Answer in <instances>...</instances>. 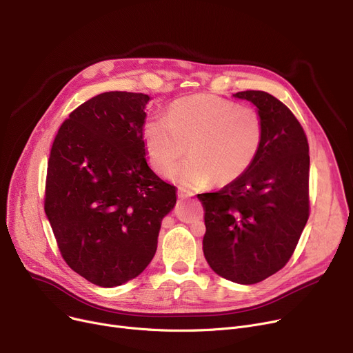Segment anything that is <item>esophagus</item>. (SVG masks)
I'll return each mask as SVG.
<instances>
[{"mask_svg": "<svg viewBox=\"0 0 353 353\" xmlns=\"http://www.w3.org/2000/svg\"><path fill=\"white\" fill-rule=\"evenodd\" d=\"M190 197H193V193H192V192L183 190V189L179 190V199H180V200H186V199H190Z\"/></svg>", "mask_w": 353, "mask_h": 353, "instance_id": "34e87169", "label": "esophagus"}]
</instances>
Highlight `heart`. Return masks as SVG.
<instances>
[{
    "label": "heart",
    "mask_w": 353,
    "mask_h": 353,
    "mask_svg": "<svg viewBox=\"0 0 353 353\" xmlns=\"http://www.w3.org/2000/svg\"><path fill=\"white\" fill-rule=\"evenodd\" d=\"M265 127L252 107L212 94L183 97L167 117L153 114L143 124L147 157L163 172L190 145L191 157L165 172L183 189L199 190L239 179L252 165L263 143Z\"/></svg>",
    "instance_id": "b5f03b06"
}]
</instances>
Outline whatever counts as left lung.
Here are the masks:
<instances>
[{
  "instance_id": "obj_1",
  "label": "left lung",
  "mask_w": 353,
  "mask_h": 353,
  "mask_svg": "<svg viewBox=\"0 0 353 353\" xmlns=\"http://www.w3.org/2000/svg\"><path fill=\"white\" fill-rule=\"evenodd\" d=\"M261 114L265 134L252 165L214 193L205 208L203 253L214 273L253 285L281 270L309 217V145L292 111L266 91H239Z\"/></svg>"
}]
</instances>
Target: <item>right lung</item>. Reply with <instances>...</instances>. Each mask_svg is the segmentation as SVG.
<instances>
[{"instance_id": "add662e5", "label": "right lung", "mask_w": 353, "mask_h": 353, "mask_svg": "<svg viewBox=\"0 0 353 353\" xmlns=\"http://www.w3.org/2000/svg\"><path fill=\"white\" fill-rule=\"evenodd\" d=\"M141 92L108 91L61 124L51 147L44 209L67 265L101 288L152 262L176 188L147 164Z\"/></svg>"}]
</instances>
